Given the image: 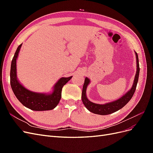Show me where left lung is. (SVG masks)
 I'll return each instance as SVG.
<instances>
[{
	"instance_id": "1",
	"label": "left lung",
	"mask_w": 153,
	"mask_h": 153,
	"mask_svg": "<svg viewBox=\"0 0 153 153\" xmlns=\"http://www.w3.org/2000/svg\"><path fill=\"white\" fill-rule=\"evenodd\" d=\"M136 58H137V73L135 75V79H134V83L131 89L129 90L126 94H125L121 98L113 101V102L108 103L104 105H100L94 103L90 101L87 99L86 96V89L88 84H89L90 80L88 78H85L84 85H83V89L82 92V100L83 103L84 104L85 107L89 110L90 112L99 115H108L112 113H114L116 111L122 108L123 106L126 105L129 101L131 99L135 91L136 90V87L137 85V82L139 76L140 68L139 62H138V57L137 53L135 52Z\"/></svg>"
}]
</instances>
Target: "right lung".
Wrapping results in <instances>:
<instances>
[{
    "label": "right lung",
    "instance_id": "right-lung-1",
    "mask_svg": "<svg viewBox=\"0 0 153 153\" xmlns=\"http://www.w3.org/2000/svg\"><path fill=\"white\" fill-rule=\"evenodd\" d=\"M22 44L18 46L11 61L10 71V83L14 94L20 102L26 107L35 111H44L52 110L56 107L61 98V92L63 86L71 79L62 77L54 85L52 94H47L38 93L27 89L18 82L16 78V59Z\"/></svg>",
    "mask_w": 153,
    "mask_h": 153
}]
</instances>
